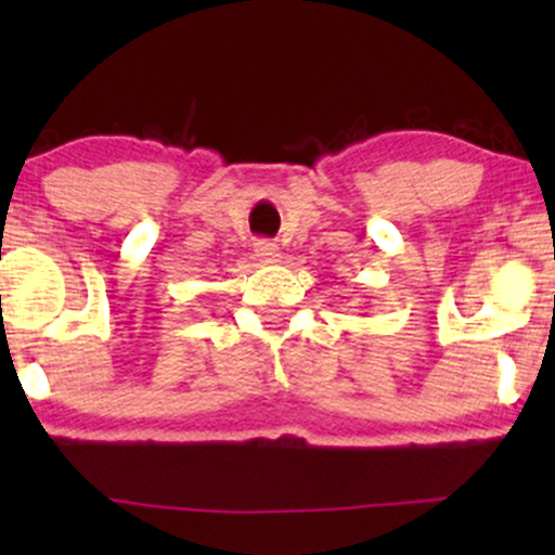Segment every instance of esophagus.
<instances>
[{
  "instance_id": "esophagus-1",
  "label": "esophagus",
  "mask_w": 555,
  "mask_h": 555,
  "mask_svg": "<svg viewBox=\"0 0 555 555\" xmlns=\"http://www.w3.org/2000/svg\"><path fill=\"white\" fill-rule=\"evenodd\" d=\"M256 258L260 260V263H279V258H282V250H279L276 242L258 240L256 242Z\"/></svg>"
}]
</instances>
